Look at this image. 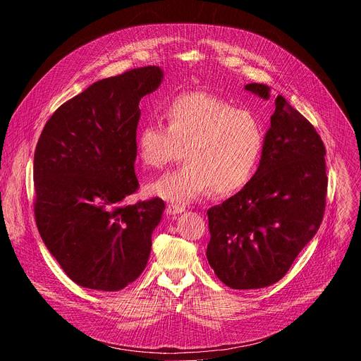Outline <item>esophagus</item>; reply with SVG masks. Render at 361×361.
Wrapping results in <instances>:
<instances>
[{
	"label": "esophagus",
	"mask_w": 361,
	"mask_h": 361,
	"mask_svg": "<svg viewBox=\"0 0 361 361\" xmlns=\"http://www.w3.org/2000/svg\"><path fill=\"white\" fill-rule=\"evenodd\" d=\"M185 209L183 207V205H178V204H169L167 205V213L171 214V216H176V214H181L184 213Z\"/></svg>",
	"instance_id": "34e87169"
}]
</instances>
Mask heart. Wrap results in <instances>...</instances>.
I'll return each instance as SVG.
<instances>
[{
	"label": "heart",
	"instance_id": "b5f03b06",
	"mask_svg": "<svg viewBox=\"0 0 361 361\" xmlns=\"http://www.w3.org/2000/svg\"><path fill=\"white\" fill-rule=\"evenodd\" d=\"M164 124L147 123L135 137L144 167L184 164L147 185V192L170 202L187 204L207 192L228 195L243 188L259 169L264 130L248 110L209 92H183L169 99Z\"/></svg>",
	"mask_w": 361,
	"mask_h": 361
}]
</instances>
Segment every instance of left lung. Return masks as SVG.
I'll return each instance as SVG.
<instances>
[{"instance_id":"obj_1","label":"left lung","mask_w":361,"mask_h":361,"mask_svg":"<svg viewBox=\"0 0 361 361\" xmlns=\"http://www.w3.org/2000/svg\"><path fill=\"white\" fill-rule=\"evenodd\" d=\"M247 91L270 98L266 84ZM263 156L252 178L209 212L207 260L234 290L263 288L286 276L317 233L327 194L326 148L283 95H277Z\"/></svg>"}]
</instances>
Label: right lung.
I'll return each mask as SVG.
<instances>
[{"label":"right lung","mask_w":361,"mask_h":361,"mask_svg":"<svg viewBox=\"0 0 361 361\" xmlns=\"http://www.w3.org/2000/svg\"><path fill=\"white\" fill-rule=\"evenodd\" d=\"M157 66L99 80L47 121L34 154L39 235L78 286L118 291L145 269L164 201L124 200L138 188L134 163L140 99L156 91Z\"/></svg>","instance_id":"1"}]
</instances>
